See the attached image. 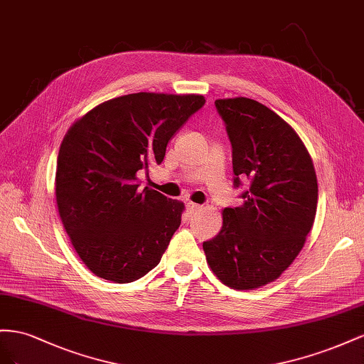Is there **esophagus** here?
<instances>
[{"instance_id":"obj_1","label":"esophagus","mask_w":364,"mask_h":364,"mask_svg":"<svg viewBox=\"0 0 364 364\" xmlns=\"http://www.w3.org/2000/svg\"><path fill=\"white\" fill-rule=\"evenodd\" d=\"M186 209H188V212L191 213V215H193L195 212H198L200 209H201V205L200 204H195V203H188V204H186Z\"/></svg>"}]
</instances>
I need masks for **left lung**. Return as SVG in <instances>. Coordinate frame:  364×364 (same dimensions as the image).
<instances>
[{"label":"left lung","mask_w":364,"mask_h":364,"mask_svg":"<svg viewBox=\"0 0 364 364\" xmlns=\"http://www.w3.org/2000/svg\"><path fill=\"white\" fill-rule=\"evenodd\" d=\"M215 107L232 143L233 186L248 189L242 205L223 210L221 232L203 248L224 285L259 288L293 264L314 224V164L296 131L262 103L233 97Z\"/></svg>","instance_id":"left-lung-1"}]
</instances>
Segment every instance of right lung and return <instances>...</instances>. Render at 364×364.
Returning <instances> with one entry per match:
<instances>
[{
    "label": "right lung",
    "instance_id": "obj_1",
    "mask_svg": "<svg viewBox=\"0 0 364 364\" xmlns=\"http://www.w3.org/2000/svg\"><path fill=\"white\" fill-rule=\"evenodd\" d=\"M200 95L134 92L100 103L60 143L56 203L76 253L91 273L134 282L157 267L181 224L184 204L139 191L137 172L160 164Z\"/></svg>",
    "mask_w": 364,
    "mask_h": 364
}]
</instances>
